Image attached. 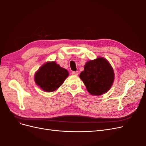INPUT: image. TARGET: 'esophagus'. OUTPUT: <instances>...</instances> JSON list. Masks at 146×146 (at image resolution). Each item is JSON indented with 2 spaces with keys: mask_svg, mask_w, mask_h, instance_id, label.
Instances as JSON below:
<instances>
[{
  "mask_svg": "<svg viewBox=\"0 0 146 146\" xmlns=\"http://www.w3.org/2000/svg\"><path fill=\"white\" fill-rule=\"evenodd\" d=\"M72 74L74 75V76H77V75L78 74V71H72Z\"/></svg>",
  "mask_w": 146,
  "mask_h": 146,
  "instance_id": "obj_1",
  "label": "esophagus"
}]
</instances>
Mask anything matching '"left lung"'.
I'll return each mask as SVG.
<instances>
[{
    "label": "left lung",
    "mask_w": 146,
    "mask_h": 146,
    "mask_svg": "<svg viewBox=\"0 0 146 146\" xmlns=\"http://www.w3.org/2000/svg\"><path fill=\"white\" fill-rule=\"evenodd\" d=\"M80 78L92 96H101L107 92L114 80V73L112 66L107 59L98 57L90 60L84 66Z\"/></svg>",
    "instance_id": "8db88e82"
}]
</instances>
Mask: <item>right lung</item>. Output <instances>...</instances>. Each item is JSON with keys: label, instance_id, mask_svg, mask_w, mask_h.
<instances>
[{"label": "right lung", "instance_id": "obj_1", "mask_svg": "<svg viewBox=\"0 0 146 146\" xmlns=\"http://www.w3.org/2000/svg\"><path fill=\"white\" fill-rule=\"evenodd\" d=\"M69 72L55 61H48L42 65L35 74V82L44 91H56L62 85Z\"/></svg>", "mask_w": 146, "mask_h": 146}]
</instances>
